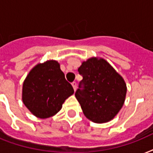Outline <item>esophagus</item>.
Wrapping results in <instances>:
<instances>
[{"label":"esophagus","mask_w":153,"mask_h":153,"mask_svg":"<svg viewBox=\"0 0 153 153\" xmlns=\"http://www.w3.org/2000/svg\"><path fill=\"white\" fill-rule=\"evenodd\" d=\"M72 86H73V88H74V91H76V89H77V83L75 82H73L71 83Z\"/></svg>","instance_id":"obj_1"}]
</instances>
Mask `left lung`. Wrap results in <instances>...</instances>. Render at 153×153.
I'll use <instances>...</instances> for the list:
<instances>
[{
	"instance_id": "1",
	"label": "left lung",
	"mask_w": 153,
	"mask_h": 153,
	"mask_svg": "<svg viewBox=\"0 0 153 153\" xmlns=\"http://www.w3.org/2000/svg\"><path fill=\"white\" fill-rule=\"evenodd\" d=\"M83 79L75 97L86 118L105 123L115 117L123 106L127 86L124 79L106 60L91 57L78 69ZM82 84L84 89H80Z\"/></svg>"
}]
</instances>
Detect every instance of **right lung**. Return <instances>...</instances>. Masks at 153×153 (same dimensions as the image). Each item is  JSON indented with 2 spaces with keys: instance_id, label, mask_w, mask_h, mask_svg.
<instances>
[{
  "instance_id": "1",
  "label": "right lung",
  "mask_w": 153,
  "mask_h": 153,
  "mask_svg": "<svg viewBox=\"0 0 153 153\" xmlns=\"http://www.w3.org/2000/svg\"><path fill=\"white\" fill-rule=\"evenodd\" d=\"M73 94L74 89L65 79L60 64L54 59L36 65L23 82L24 104L41 119L55 115Z\"/></svg>"
}]
</instances>
